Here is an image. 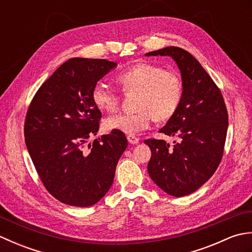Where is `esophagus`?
<instances>
[{
  "mask_svg": "<svg viewBox=\"0 0 252 252\" xmlns=\"http://www.w3.org/2000/svg\"><path fill=\"white\" fill-rule=\"evenodd\" d=\"M126 138H127V142H129L130 144H137L138 143V138L135 135H127Z\"/></svg>",
  "mask_w": 252,
  "mask_h": 252,
  "instance_id": "esophagus-1",
  "label": "esophagus"
}]
</instances>
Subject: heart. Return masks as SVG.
Returning <instances> with one entry per match:
<instances>
[{"instance_id": "1", "label": "heart", "mask_w": 252, "mask_h": 252, "mask_svg": "<svg viewBox=\"0 0 252 252\" xmlns=\"http://www.w3.org/2000/svg\"><path fill=\"white\" fill-rule=\"evenodd\" d=\"M117 82L125 93H136L133 114L107 117V131H119L129 135L147 130L154 119H171L181 104L183 83L178 72L151 63H137L118 74ZM92 100L97 108L114 112L120 105V96L108 84L99 82L92 91Z\"/></svg>"}]
</instances>
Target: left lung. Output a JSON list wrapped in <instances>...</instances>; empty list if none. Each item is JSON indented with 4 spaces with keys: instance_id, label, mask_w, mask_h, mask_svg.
Returning a JSON list of instances; mask_svg holds the SVG:
<instances>
[{
    "instance_id": "8db88e82",
    "label": "left lung",
    "mask_w": 252,
    "mask_h": 252,
    "mask_svg": "<svg viewBox=\"0 0 252 252\" xmlns=\"http://www.w3.org/2000/svg\"><path fill=\"white\" fill-rule=\"evenodd\" d=\"M171 56L178 63L183 96L175 115L160 133L178 137L170 147L163 140L148 138L152 151L147 170L160 189L174 197L197 190L216 172L223 157L228 115L215 81L190 53L176 46L147 53Z\"/></svg>"
}]
</instances>
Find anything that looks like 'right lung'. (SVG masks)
<instances>
[{
	"label": "right lung",
	"instance_id": "obj_1",
	"mask_svg": "<svg viewBox=\"0 0 252 252\" xmlns=\"http://www.w3.org/2000/svg\"><path fill=\"white\" fill-rule=\"evenodd\" d=\"M117 63L71 58L36 91L25 121V141L40 180L57 200L74 207L98 202L114 182L127 146L125 133L111 131L93 144L101 118L92 91Z\"/></svg>",
	"mask_w": 252,
	"mask_h": 252
}]
</instances>
